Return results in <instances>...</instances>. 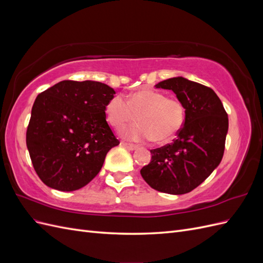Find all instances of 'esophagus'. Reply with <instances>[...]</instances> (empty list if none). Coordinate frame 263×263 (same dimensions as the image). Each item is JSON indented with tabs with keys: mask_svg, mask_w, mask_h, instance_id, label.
Returning <instances> with one entry per match:
<instances>
[{
	"mask_svg": "<svg viewBox=\"0 0 263 263\" xmlns=\"http://www.w3.org/2000/svg\"><path fill=\"white\" fill-rule=\"evenodd\" d=\"M121 144L125 147V148H127L128 150H136L137 148H138V146H136V145H133V144H128V142H125V141H122Z\"/></svg>",
	"mask_w": 263,
	"mask_h": 263,
	"instance_id": "1",
	"label": "esophagus"
}]
</instances>
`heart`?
<instances>
[{"mask_svg":"<svg viewBox=\"0 0 263 263\" xmlns=\"http://www.w3.org/2000/svg\"><path fill=\"white\" fill-rule=\"evenodd\" d=\"M186 109L183 103L166 98L162 92L141 90L126 100L116 95L108 102L106 116L109 124L119 129L137 119L140 124L125 128L123 136L130 140H151L159 144L171 141L182 129Z\"/></svg>","mask_w":263,"mask_h":263,"instance_id":"b5f03b06","label":"heart"}]
</instances>
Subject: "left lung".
<instances>
[{
  "label": "left lung",
  "mask_w": 263,
  "mask_h": 263,
  "mask_svg": "<svg viewBox=\"0 0 263 263\" xmlns=\"http://www.w3.org/2000/svg\"><path fill=\"white\" fill-rule=\"evenodd\" d=\"M185 106V122L172 144L150 150L151 161L140 170L148 184L168 194H185L210 177L220 163L228 116L211 87L177 77L159 82Z\"/></svg>",
  "instance_id": "8db88e82"
}]
</instances>
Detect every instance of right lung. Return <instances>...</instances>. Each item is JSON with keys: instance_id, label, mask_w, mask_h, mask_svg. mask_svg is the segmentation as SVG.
<instances>
[{"instance_id": "obj_1", "label": "right lung", "mask_w": 263, "mask_h": 263, "mask_svg": "<svg viewBox=\"0 0 263 263\" xmlns=\"http://www.w3.org/2000/svg\"><path fill=\"white\" fill-rule=\"evenodd\" d=\"M112 87L97 81H61L35 100L26 132L31 163L47 186L71 192L85 186L119 145L106 122Z\"/></svg>"}]
</instances>
